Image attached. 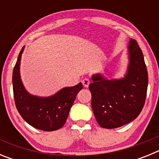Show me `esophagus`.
Listing matches in <instances>:
<instances>
[{"mask_svg": "<svg viewBox=\"0 0 159 159\" xmlns=\"http://www.w3.org/2000/svg\"><path fill=\"white\" fill-rule=\"evenodd\" d=\"M82 83H83V84H84V86L85 87V88H88V85H89L90 83H91V81H90V80L88 78H85V79H84V80H83Z\"/></svg>", "mask_w": 159, "mask_h": 159, "instance_id": "1", "label": "esophagus"}]
</instances>
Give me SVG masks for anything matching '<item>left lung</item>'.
Here are the masks:
<instances>
[{
	"instance_id": "obj_1",
	"label": "left lung",
	"mask_w": 159,
	"mask_h": 159,
	"mask_svg": "<svg viewBox=\"0 0 159 159\" xmlns=\"http://www.w3.org/2000/svg\"><path fill=\"white\" fill-rule=\"evenodd\" d=\"M127 75L121 80H107L98 74L89 84L92 107L97 123L102 128L114 129L139 116L147 97L148 74L141 48L130 40Z\"/></svg>"
}]
</instances>
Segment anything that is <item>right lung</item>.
<instances>
[{"label":"right lung","instance_id":"1","mask_svg":"<svg viewBox=\"0 0 159 159\" xmlns=\"http://www.w3.org/2000/svg\"><path fill=\"white\" fill-rule=\"evenodd\" d=\"M22 48L12 72V87L15 104L25 121L34 128L44 131L57 130L65 124L70 109L78 92L83 89L81 83L63 88L54 95L46 98L32 95L26 92L20 75Z\"/></svg>","mask_w":159,"mask_h":159}]
</instances>
